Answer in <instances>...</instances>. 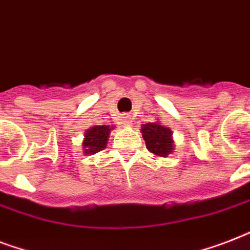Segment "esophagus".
<instances>
[{
    "label": "esophagus",
    "mask_w": 250,
    "mask_h": 250,
    "mask_svg": "<svg viewBox=\"0 0 250 250\" xmlns=\"http://www.w3.org/2000/svg\"><path fill=\"white\" fill-rule=\"evenodd\" d=\"M132 123V119H131V115H123V119H122V125L125 127H128Z\"/></svg>",
    "instance_id": "34e87169"
}]
</instances>
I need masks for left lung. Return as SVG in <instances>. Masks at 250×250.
Returning a JSON list of instances; mask_svg holds the SVG:
<instances>
[{
    "instance_id": "8db88e82",
    "label": "left lung",
    "mask_w": 250,
    "mask_h": 250,
    "mask_svg": "<svg viewBox=\"0 0 250 250\" xmlns=\"http://www.w3.org/2000/svg\"><path fill=\"white\" fill-rule=\"evenodd\" d=\"M141 133L145 140L146 149L154 157H167L174 152L172 131L168 127L161 125L160 122H153L141 125Z\"/></svg>"
}]
</instances>
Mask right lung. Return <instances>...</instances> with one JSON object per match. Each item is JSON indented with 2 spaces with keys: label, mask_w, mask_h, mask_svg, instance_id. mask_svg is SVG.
Returning <instances> with one entry per match:
<instances>
[{
  "label": "right lung",
  "mask_w": 250,
  "mask_h": 250,
  "mask_svg": "<svg viewBox=\"0 0 250 250\" xmlns=\"http://www.w3.org/2000/svg\"><path fill=\"white\" fill-rule=\"evenodd\" d=\"M114 127L102 125H93L89 129H86L84 133V140L82 143L84 154H96L102 149H105L109 140L110 131Z\"/></svg>",
  "instance_id": "obj_1"
}]
</instances>
